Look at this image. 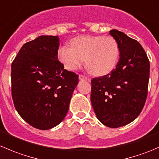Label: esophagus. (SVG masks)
I'll return each mask as SVG.
<instances>
[{"label":"esophagus","instance_id":"obj_1","mask_svg":"<svg viewBox=\"0 0 159 159\" xmlns=\"http://www.w3.org/2000/svg\"><path fill=\"white\" fill-rule=\"evenodd\" d=\"M78 78H79L80 81H89V78H87L86 76H84V75H80Z\"/></svg>","mask_w":159,"mask_h":159}]
</instances>
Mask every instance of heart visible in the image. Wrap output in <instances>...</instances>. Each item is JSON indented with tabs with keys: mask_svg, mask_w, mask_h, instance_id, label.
<instances>
[{
	"mask_svg": "<svg viewBox=\"0 0 159 159\" xmlns=\"http://www.w3.org/2000/svg\"><path fill=\"white\" fill-rule=\"evenodd\" d=\"M72 47L62 46L58 57L65 68L75 70L84 61L94 75L102 76L108 74L116 66L119 58V47L112 37L84 35L70 41Z\"/></svg>",
	"mask_w": 159,
	"mask_h": 159,
	"instance_id": "heart-1",
	"label": "heart"
}]
</instances>
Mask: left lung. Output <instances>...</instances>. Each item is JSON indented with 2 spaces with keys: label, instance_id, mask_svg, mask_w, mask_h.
<instances>
[{
  "label": "left lung",
  "instance_id": "obj_1",
  "mask_svg": "<svg viewBox=\"0 0 159 159\" xmlns=\"http://www.w3.org/2000/svg\"><path fill=\"white\" fill-rule=\"evenodd\" d=\"M110 34L118 42L119 61L110 74L91 80V102L104 125L119 128L134 121L145 105L150 65L136 40L115 29Z\"/></svg>",
  "mask_w": 159,
  "mask_h": 159
}]
</instances>
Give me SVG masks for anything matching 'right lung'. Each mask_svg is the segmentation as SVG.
Segmentation results:
<instances>
[{"label":"right lung","instance_id":"obj_1","mask_svg":"<svg viewBox=\"0 0 159 159\" xmlns=\"http://www.w3.org/2000/svg\"><path fill=\"white\" fill-rule=\"evenodd\" d=\"M59 38L41 35L21 47L11 65V92L20 116L48 130L66 116L78 76L57 58Z\"/></svg>","mask_w":159,"mask_h":159}]
</instances>
